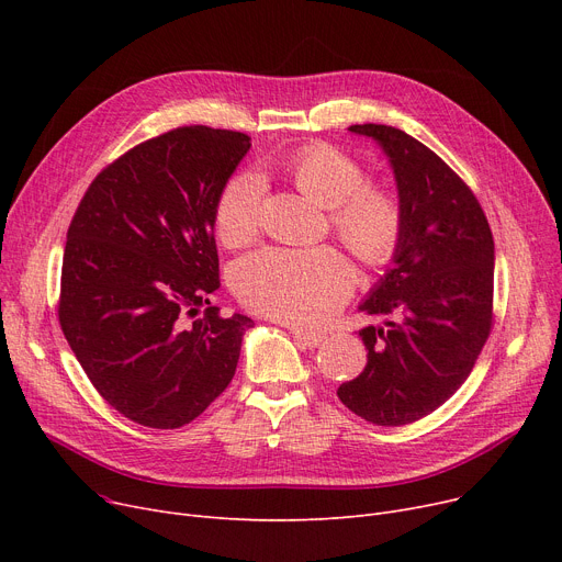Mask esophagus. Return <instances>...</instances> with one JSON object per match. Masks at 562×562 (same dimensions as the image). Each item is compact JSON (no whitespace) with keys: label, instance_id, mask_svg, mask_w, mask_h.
Here are the masks:
<instances>
[{"label":"esophagus","instance_id":"obj_1","mask_svg":"<svg viewBox=\"0 0 562 562\" xmlns=\"http://www.w3.org/2000/svg\"><path fill=\"white\" fill-rule=\"evenodd\" d=\"M291 335L296 337V341H301L303 346H310V348H316V346H321L323 341H326V337H323V335L307 333V330H301V328H291Z\"/></svg>","mask_w":562,"mask_h":562}]
</instances>
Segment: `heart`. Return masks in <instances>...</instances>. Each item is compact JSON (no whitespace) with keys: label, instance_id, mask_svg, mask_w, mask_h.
Wrapping results in <instances>:
<instances>
[{"label":"heart","instance_id":"heart-1","mask_svg":"<svg viewBox=\"0 0 562 562\" xmlns=\"http://www.w3.org/2000/svg\"><path fill=\"white\" fill-rule=\"evenodd\" d=\"M286 172L303 193L333 206L335 234L364 266L378 269L396 257L405 232L403 202L392 189L367 184V168L356 157L330 143H310L289 157ZM263 193L257 172H239L225 184L214 212L223 246L239 248L259 234ZM352 284L356 273L335 248H266L234 269V286L246 305L303 326L328 321Z\"/></svg>","mask_w":562,"mask_h":562}]
</instances>
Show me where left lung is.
I'll return each mask as SVG.
<instances>
[{
	"label": "left lung",
	"mask_w": 562,
	"mask_h": 562,
	"mask_svg": "<svg viewBox=\"0 0 562 562\" xmlns=\"http://www.w3.org/2000/svg\"><path fill=\"white\" fill-rule=\"evenodd\" d=\"M392 161L405 232L394 266L360 305L394 316L369 326L364 371L337 390L375 426H405L447 403L474 369L494 323V239L479 198L430 147L390 125H350Z\"/></svg>",
	"instance_id": "obj_1"
}]
</instances>
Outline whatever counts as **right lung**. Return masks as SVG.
Here are the masks:
<instances>
[{"label":"right lung","mask_w":562,"mask_h":562,"mask_svg":"<svg viewBox=\"0 0 562 562\" xmlns=\"http://www.w3.org/2000/svg\"><path fill=\"white\" fill-rule=\"evenodd\" d=\"M248 150V134L204 125L147 138L95 177L68 227L58 323L98 394L140 426L200 417L255 326L210 303L216 202Z\"/></svg>","instance_id":"obj_1"}]
</instances>
